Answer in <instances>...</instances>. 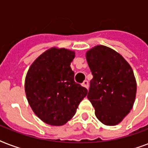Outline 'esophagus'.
<instances>
[{
	"instance_id": "obj_1",
	"label": "esophagus",
	"mask_w": 148,
	"mask_h": 148,
	"mask_svg": "<svg viewBox=\"0 0 148 148\" xmlns=\"http://www.w3.org/2000/svg\"><path fill=\"white\" fill-rule=\"evenodd\" d=\"M82 86L83 87H84L85 88H87V89H88V88H89V83H88V81H84L82 83Z\"/></svg>"
}]
</instances>
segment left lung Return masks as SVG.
Instances as JSON below:
<instances>
[{"label":"left lung","mask_w":148,"mask_h":148,"mask_svg":"<svg viewBox=\"0 0 148 148\" xmlns=\"http://www.w3.org/2000/svg\"><path fill=\"white\" fill-rule=\"evenodd\" d=\"M92 73L88 94L97 119L105 125L119 124L132 109L137 83L131 67L120 53L97 45L86 53Z\"/></svg>","instance_id":"8db88e82"}]
</instances>
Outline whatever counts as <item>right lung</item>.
<instances>
[{"instance_id": "add662e5", "label": "right lung", "mask_w": 148, "mask_h": 148, "mask_svg": "<svg viewBox=\"0 0 148 148\" xmlns=\"http://www.w3.org/2000/svg\"><path fill=\"white\" fill-rule=\"evenodd\" d=\"M74 51L52 47L36 59L25 78V93L41 121L61 126L73 117L88 90L74 81L71 63Z\"/></svg>"}]
</instances>
